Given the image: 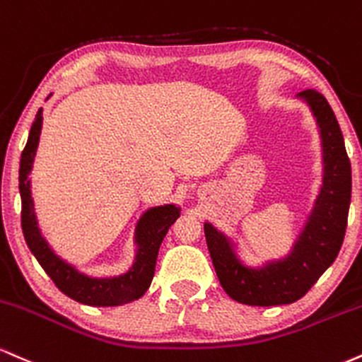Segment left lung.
<instances>
[{"instance_id": "obj_1", "label": "left lung", "mask_w": 362, "mask_h": 362, "mask_svg": "<svg viewBox=\"0 0 362 362\" xmlns=\"http://www.w3.org/2000/svg\"><path fill=\"white\" fill-rule=\"evenodd\" d=\"M296 98L315 118L322 147V186L290 252L249 266L237 254V242L205 222L206 245L220 284L239 303L250 307L290 305L307 295L332 266L344 242L351 205V163L337 118L324 95L307 89Z\"/></svg>"}]
</instances>
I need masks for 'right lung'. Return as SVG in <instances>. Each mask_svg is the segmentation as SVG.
Here are the masks:
<instances>
[{"label": "right lung", "mask_w": 362, "mask_h": 362, "mask_svg": "<svg viewBox=\"0 0 362 362\" xmlns=\"http://www.w3.org/2000/svg\"><path fill=\"white\" fill-rule=\"evenodd\" d=\"M42 112L38 110L35 122L30 129L27 146L21 152L20 171H18V188L21 197V230H23L25 242L28 249L35 256L38 264L50 276L55 286L69 298L79 301V303L91 305V307H118V305L130 303L139 300L151 286L154 278L156 261L159 247L163 244L169 227L176 222L180 216L181 208L174 203L168 205L152 206L142 214L137 220L134 232L135 257L134 264L129 271L110 278H95L89 276L66 259L54 252L49 242L42 235L38 228L35 205L32 198V182H30V173H32L33 160H35L38 140L42 132Z\"/></svg>", "instance_id": "obj_1"}]
</instances>
